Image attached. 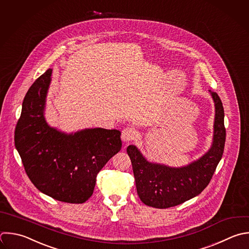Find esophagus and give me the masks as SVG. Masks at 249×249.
<instances>
[{
  "label": "esophagus",
  "instance_id": "esophagus-1",
  "mask_svg": "<svg viewBox=\"0 0 249 249\" xmlns=\"http://www.w3.org/2000/svg\"><path fill=\"white\" fill-rule=\"evenodd\" d=\"M137 135L135 128L133 127H126L122 131V140L124 142H128L133 140Z\"/></svg>",
  "mask_w": 249,
  "mask_h": 249
}]
</instances>
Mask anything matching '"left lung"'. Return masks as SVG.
Wrapping results in <instances>:
<instances>
[{"instance_id":"obj_1","label":"left lung","mask_w":249,"mask_h":249,"mask_svg":"<svg viewBox=\"0 0 249 249\" xmlns=\"http://www.w3.org/2000/svg\"><path fill=\"white\" fill-rule=\"evenodd\" d=\"M214 102L213 138L209 150L199 159L180 167L149 161L135 145L126 152L132 163L137 194L143 203L155 208H168L199 195L209 184L223 156L226 129L224 108L216 92L209 90Z\"/></svg>"}]
</instances>
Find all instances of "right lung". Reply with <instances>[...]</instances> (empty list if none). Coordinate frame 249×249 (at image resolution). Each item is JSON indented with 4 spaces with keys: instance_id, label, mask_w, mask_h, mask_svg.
<instances>
[{
    "instance_id": "1",
    "label": "right lung",
    "mask_w": 249,
    "mask_h": 249,
    "mask_svg": "<svg viewBox=\"0 0 249 249\" xmlns=\"http://www.w3.org/2000/svg\"><path fill=\"white\" fill-rule=\"evenodd\" d=\"M53 69L27 91L15 133L25 171L42 193L59 201L83 203L94 190L96 176L122 148L121 131L101 127L66 133L45 117Z\"/></svg>"
}]
</instances>
